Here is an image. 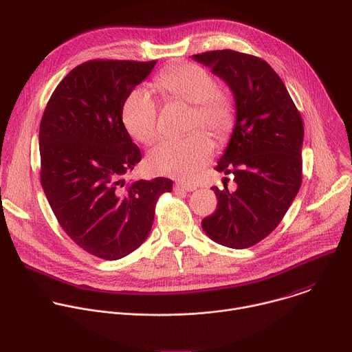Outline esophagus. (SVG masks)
Wrapping results in <instances>:
<instances>
[{"instance_id":"obj_1","label":"esophagus","mask_w":352,"mask_h":352,"mask_svg":"<svg viewBox=\"0 0 352 352\" xmlns=\"http://www.w3.org/2000/svg\"><path fill=\"white\" fill-rule=\"evenodd\" d=\"M175 190H186V192H192L196 189V186L193 184H186V182H177L175 184Z\"/></svg>"}]
</instances>
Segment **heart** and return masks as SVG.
I'll use <instances>...</instances> for the list:
<instances>
[{"instance_id": "1", "label": "heart", "mask_w": 352, "mask_h": 352, "mask_svg": "<svg viewBox=\"0 0 352 352\" xmlns=\"http://www.w3.org/2000/svg\"><path fill=\"white\" fill-rule=\"evenodd\" d=\"M166 100L190 106L184 139L164 140L148 153V167L157 174L189 178L202 168L213 155V140L200 131H208L219 143L226 142L235 126L234 97L217 86L213 75L193 63H182L163 69L155 79ZM159 106L146 90H135L125 100L122 121L132 138L150 144L159 136Z\"/></svg>"}]
</instances>
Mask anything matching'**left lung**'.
<instances>
[{"label": "left lung", "instance_id": "obj_1", "mask_svg": "<svg viewBox=\"0 0 352 352\" xmlns=\"http://www.w3.org/2000/svg\"><path fill=\"white\" fill-rule=\"evenodd\" d=\"M192 58L230 86L236 109L231 139L216 167L234 175L236 189L212 188L219 202L216 212L202 220V228L220 245L249 248L280 224L300 188L302 118L265 60L234 50Z\"/></svg>", "mask_w": 352, "mask_h": 352}]
</instances>
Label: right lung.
Masks as SVG:
<instances>
[{
  "label": "right lung",
  "instance_id": "add662e5",
  "mask_svg": "<svg viewBox=\"0 0 352 352\" xmlns=\"http://www.w3.org/2000/svg\"><path fill=\"white\" fill-rule=\"evenodd\" d=\"M157 61L91 60L56 87L40 132V181L60 226L87 254L117 261L140 246L153 226L159 197L173 181L125 182L140 162L122 109Z\"/></svg>",
  "mask_w": 352,
  "mask_h": 352
}]
</instances>
